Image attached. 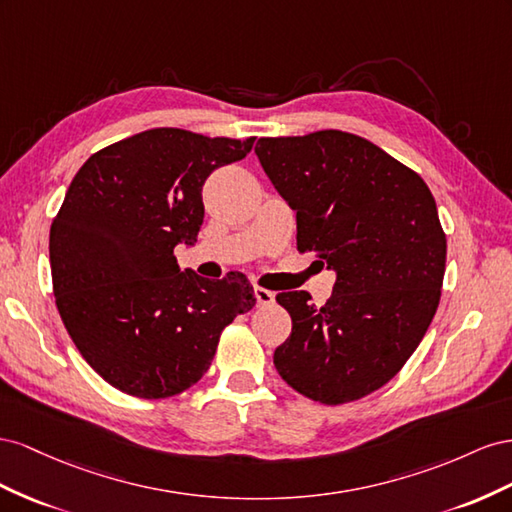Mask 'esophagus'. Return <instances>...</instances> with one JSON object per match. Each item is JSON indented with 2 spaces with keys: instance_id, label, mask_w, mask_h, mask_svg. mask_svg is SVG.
<instances>
[{
  "instance_id": "esophagus-1",
  "label": "esophagus",
  "mask_w": 512,
  "mask_h": 512,
  "mask_svg": "<svg viewBox=\"0 0 512 512\" xmlns=\"http://www.w3.org/2000/svg\"><path fill=\"white\" fill-rule=\"evenodd\" d=\"M255 298H257L259 306H270L274 302V294L270 289H264V287H255Z\"/></svg>"
}]
</instances>
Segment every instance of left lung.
<instances>
[{"instance_id": "left-lung-1", "label": "left lung", "mask_w": 512, "mask_h": 512, "mask_svg": "<svg viewBox=\"0 0 512 512\" xmlns=\"http://www.w3.org/2000/svg\"><path fill=\"white\" fill-rule=\"evenodd\" d=\"M255 154L296 212L298 251L337 274L317 309L306 291L276 302L291 334L274 367L304 397L356 401L399 373L440 304L446 236L418 173L341 130L259 139Z\"/></svg>"}]
</instances>
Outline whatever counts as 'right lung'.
Returning a JSON list of instances; mask_svg holds the SVG:
<instances>
[{
  "label": "right lung",
  "instance_id": "1",
  "mask_svg": "<svg viewBox=\"0 0 512 512\" xmlns=\"http://www.w3.org/2000/svg\"><path fill=\"white\" fill-rule=\"evenodd\" d=\"M253 141L152 128L96 152L72 178L51 225L53 294L72 343L113 388L141 399L191 388L223 328L255 306L244 274L208 281L173 255L197 242L203 182Z\"/></svg>",
  "mask_w": 512,
  "mask_h": 512
}]
</instances>
